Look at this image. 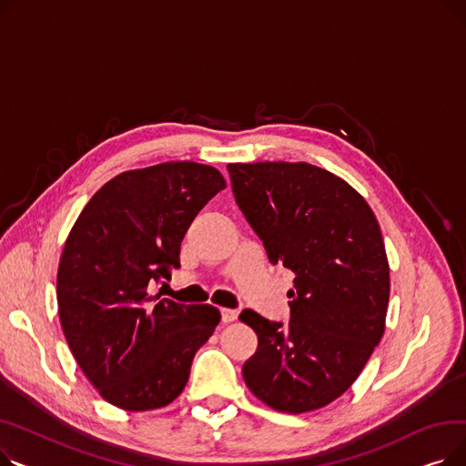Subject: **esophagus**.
Wrapping results in <instances>:
<instances>
[{
    "mask_svg": "<svg viewBox=\"0 0 466 466\" xmlns=\"http://www.w3.org/2000/svg\"><path fill=\"white\" fill-rule=\"evenodd\" d=\"M236 317H238L236 309H228V308L220 309V319H223V323H232L236 321Z\"/></svg>",
    "mask_w": 466,
    "mask_h": 466,
    "instance_id": "34e87169",
    "label": "esophagus"
}]
</instances>
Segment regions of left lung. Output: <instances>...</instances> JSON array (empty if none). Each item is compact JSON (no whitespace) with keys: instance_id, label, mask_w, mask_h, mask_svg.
Here are the masks:
<instances>
[{"instance_id":"1","label":"left lung","mask_w":466,"mask_h":466,"mask_svg":"<svg viewBox=\"0 0 466 466\" xmlns=\"http://www.w3.org/2000/svg\"><path fill=\"white\" fill-rule=\"evenodd\" d=\"M227 169L268 258L295 274L287 325L253 309L239 313L258 338L243 380L274 410L323 408L351 387L385 330L389 264L378 220L353 187L317 166Z\"/></svg>"}]
</instances>
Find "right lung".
<instances>
[{
  "instance_id": "obj_1",
  "label": "right lung",
  "mask_w": 466,
  "mask_h": 466,
  "mask_svg": "<svg viewBox=\"0 0 466 466\" xmlns=\"http://www.w3.org/2000/svg\"><path fill=\"white\" fill-rule=\"evenodd\" d=\"M227 187L220 171L164 162L120 174L73 225L58 266V313L67 346L100 395L128 411L174 402L220 313L177 304L149 287L179 268L181 241Z\"/></svg>"
}]
</instances>
